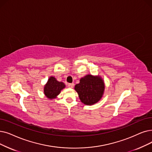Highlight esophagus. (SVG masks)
I'll use <instances>...</instances> for the list:
<instances>
[{
  "instance_id": "esophagus-1",
  "label": "esophagus",
  "mask_w": 152,
  "mask_h": 152,
  "mask_svg": "<svg viewBox=\"0 0 152 152\" xmlns=\"http://www.w3.org/2000/svg\"><path fill=\"white\" fill-rule=\"evenodd\" d=\"M68 86L70 88H72L74 87V83H69L68 84Z\"/></svg>"
}]
</instances>
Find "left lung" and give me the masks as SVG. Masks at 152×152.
<instances>
[{"mask_svg":"<svg viewBox=\"0 0 152 152\" xmlns=\"http://www.w3.org/2000/svg\"><path fill=\"white\" fill-rule=\"evenodd\" d=\"M81 101L91 105L99 101L104 93L105 83L100 76L88 75L80 79L75 86Z\"/></svg>","mask_w":152,"mask_h":152,"instance_id":"8db88e82","label":"left lung"}]
</instances>
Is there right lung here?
Listing matches in <instances>:
<instances>
[{
  "label": "right lung",
  "instance_id": "obj_1",
  "mask_svg": "<svg viewBox=\"0 0 152 152\" xmlns=\"http://www.w3.org/2000/svg\"><path fill=\"white\" fill-rule=\"evenodd\" d=\"M65 87L66 85L64 83L57 81L54 76H50L44 86V94L48 99H55Z\"/></svg>",
  "mask_w": 152,
  "mask_h": 152
}]
</instances>
